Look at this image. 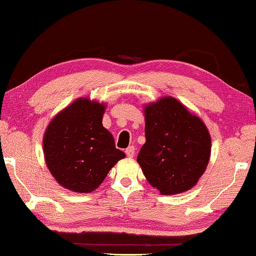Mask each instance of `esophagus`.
Instances as JSON below:
<instances>
[{
  "label": "esophagus",
  "mask_w": 256,
  "mask_h": 256,
  "mask_svg": "<svg viewBox=\"0 0 256 256\" xmlns=\"http://www.w3.org/2000/svg\"><path fill=\"white\" fill-rule=\"evenodd\" d=\"M126 155H127V157H134V155H135V148L132 146H128L127 149H126Z\"/></svg>",
  "instance_id": "obj_1"
}]
</instances>
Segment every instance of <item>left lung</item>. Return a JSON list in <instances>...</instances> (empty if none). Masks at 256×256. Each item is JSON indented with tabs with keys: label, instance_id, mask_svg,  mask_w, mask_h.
<instances>
[{
	"label": "left lung",
	"instance_id": "8db88e82",
	"mask_svg": "<svg viewBox=\"0 0 256 256\" xmlns=\"http://www.w3.org/2000/svg\"><path fill=\"white\" fill-rule=\"evenodd\" d=\"M144 112L146 143L138 162L146 178L162 194L190 190L204 174L211 155L208 128L171 96L150 104Z\"/></svg>",
	"mask_w": 256,
	"mask_h": 256
}]
</instances>
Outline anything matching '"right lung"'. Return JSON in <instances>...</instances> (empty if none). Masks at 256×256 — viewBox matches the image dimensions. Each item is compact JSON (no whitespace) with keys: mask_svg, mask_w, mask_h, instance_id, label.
I'll list each match as a JSON object with an SVG mask.
<instances>
[{"mask_svg":"<svg viewBox=\"0 0 256 256\" xmlns=\"http://www.w3.org/2000/svg\"><path fill=\"white\" fill-rule=\"evenodd\" d=\"M104 104L78 99L52 118L43 138L46 166L62 186L92 192L126 156L102 126Z\"/></svg>","mask_w":256,"mask_h":256,"instance_id":"1","label":"right lung"}]
</instances>
